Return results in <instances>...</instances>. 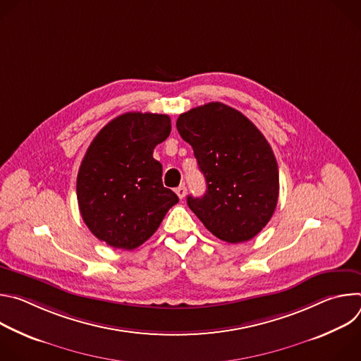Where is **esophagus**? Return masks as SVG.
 Returning a JSON list of instances; mask_svg holds the SVG:
<instances>
[{
  "label": "esophagus",
  "mask_w": 361,
  "mask_h": 361,
  "mask_svg": "<svg viewBox=\"0 0 361 361\" xmlns=\"http://www.w3.org/2000/svg\"><path fill=\"white\" fill-rule=\"evenodd\" d=\"M176 194L178 195V198H184V197H185V194H187V187H185L184 184L178 185V187L176 188Z\"/></svg>",
  "instance_id": "1"
}]
</instances>
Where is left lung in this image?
Listing matches in <instances>:
<instances>
[{"mask_svg":"<svg viewBox=\"0 0 361 361\" xmlns=\"http://www.w3.org/2000/svg\"><path fill=\"white\" fill-rule=\"evenodd\" d=\"M177 130L192 147L207 184L202 197H187L191 212L223 241L237 244L255 237L273 217L280 190L266 137L223 102L180 114Z\"/></svg>","mask_w":361,"mask_h":361,"instance_id":"1","label":"left lung"}]
</instances>
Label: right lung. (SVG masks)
I'll use <instances>...</instances> for the list:
<instances>
[{"mask_svg":"<svg viewBox=\"0 0 361 361\" xmlns=\"http://www.w3.org/2000/svg\"><path fill=\"white\" fill-rule=\"evenodd\" d=\"M171 131L166 114L126 113L90 144L77 176V200L90 231L114 248L134 250L160 227L178 197L163 185L152 157Z\"/></svg>","mask_w":361,"mask_h":361,"instance_id":"1","label":"right lung"}]
</instances>
